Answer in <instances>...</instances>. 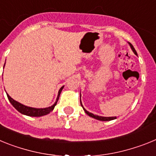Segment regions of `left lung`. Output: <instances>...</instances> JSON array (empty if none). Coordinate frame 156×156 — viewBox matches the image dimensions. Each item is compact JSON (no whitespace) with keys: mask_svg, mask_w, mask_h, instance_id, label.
<instances>
[{"mask_svg":"<svg viewBox=\"0 0 156 156\" xmlns=\"http://www.w3.org/2000/svg\"><path fill=\"white\" fill-rule=\"evenodd\" d=\"M129 47H130V48L132 49V51H133V53H134L135 55H137V51H135V49H134V48H133V45H132L130 43H129ZM80 97H81V95H80ZM80 105H81V106L83 107V110H84L85 113H86L87 115H89V116L92 117V118H94V119H98V120H101V121H110V120H113V119H116V116L104 117V116H100V115H94L93 113H91V112H89L87 111V110L83 108V105H82V102H81V100H80Z\"/></svg>","mask_w":156,"mask_h":156,"instance_id":"8db88e82","label":"left lung"}]
</instances>
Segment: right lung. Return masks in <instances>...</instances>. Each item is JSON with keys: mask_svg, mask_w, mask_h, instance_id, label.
Here are the masks:
<instances>
[{"mask_svg": "<svg viewBox=\"0 0 156 156\" xmlns=\"http://www.w3.org/2000/svg\"><path fill=\"white\" fill-rule=\"evenodd\" d=\"M5 66H4V68H5ZM63 87H64V86L60 88V90H58V96H57V98H56L55 102L51 106L48 107V108H33V107H29V106L24 105L16 101V100H14V99L12 98H11L8 94H7V96H8V100H9V101L11 102V104L13 105L14 108H16L17 111H19L20 113L23 114V115H28V116L40 117V116H43V115H48V114L50 113L51 112L53 111V109L55 108V106L57 105L58 101V98H59V96H60V94H61Z\"/></svg>", "mask_w": 156, "mask_h": 156, "instance_id": "obj_1", "label": "right lung"}]
</instances>
